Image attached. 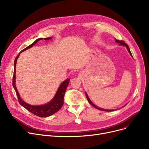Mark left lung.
Returning a JSON list of instances; mask_svg holds the SVG:
<instances>
[{"instance_id": "left-lung-1", "label": "left lung", "mask_w": 149, "mask_h": 149, "mask_svg": "<svg viewBox=\"0 0 149 149\" xmlns=\"http://www.w3.org/2000/svg\"><path fill=\"white\" fill-rule=\"evenodd\" d=\"M116 42H117V43H119V45H120V46H125V47H126V48H127V49L128 50V52L130 53V55L132 56V57H133V56H132V53H131V52H130V49H129V47H128V45L126 44V43H125V42H124L123 41H119V40H116ZM85 94H86V98H87V99H88V101L89 102V103H90L91 105H93L94 107H95V108H97V109H99V110H101V111H115L116 109H103V108H99L98 107H97L96 105H95L94 103L91 101V100L89 99V97H88V94H86V93H85Z\"/></svg>"}]
</instances>
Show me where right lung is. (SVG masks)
<instances>
[{
	"instance_id": "obj_1",
	"label": "right lung",
	"mask_w": 149,
	"mask_h": 149,
	"mask_svg": "<svg viewBox=\"0 0 149 149\" xmlns=\"http://www.w3.org/2000/svg\"><path fill=\"white\" fill-rule=\"evenodd\" d=\"M43 38H38L37 40L30 44V46L27 47L25 49H23L21 52H20V53L22 52H24L25 50H26L31 47L33 46V45H35L37 42H38L40 40H42ZM52 39V38H44V40H49ZM19 53V54H20ZM19 55L16 56L15 60V63H14V74H13V86L14 89H15V91L16 93V95L17 96L18 100L20 104L24 107L25 109H27V110L31 113H33L35 114L36 116H39V117H44V118H46L49 117V116L52 115L56 113L58 111H59L63 105L64 103V94H65V92L66 91L67 87L68 86V84L70 81V79H68L66 80L65 81H64L61 83V85H60L54 97V98L52 99L49 103H46V104L42 105H31L29 104V103H27L26 102H25L21 97H20V95H19L16 86V62L18 58V57L19 56Z\"/></svg>"
}]
</instances>
